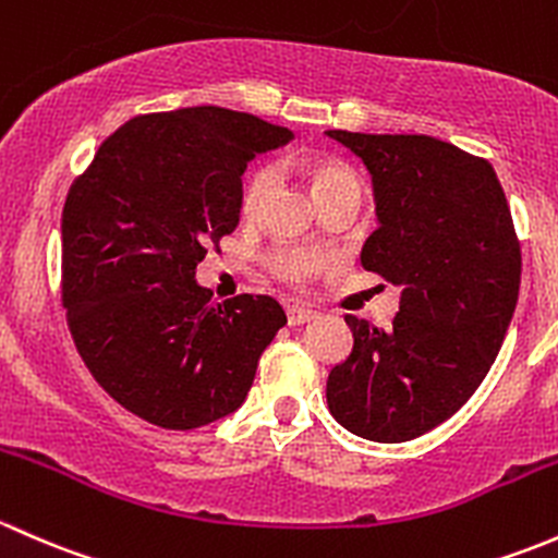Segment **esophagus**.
<instances>
[{
	"label": "esophagus",
	"mask_w": 558,
	"mask_h": 558,
	"mask_svg": "<svg viewBox=\"0 0 558 558\" xmlns=\"http://www.w3.org/2000/svg\"><path fill=\"white\" fill-rule=\"evenodd\" d=\"M314 317H317V312H312V308L295 306V303L287 306V322H290V325H303V322H312Z\"/></svg>",
	"instance_id": "1"
}]
</instances>
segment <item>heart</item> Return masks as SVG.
<instances>
[{
    "instance_id": "1",
    "label": "heart",
    "mask_w": 558,
    "mask_h": 558,
    "mask_svg": "<svg viewBox=\"0 0 558 558\" xmlns=\"http://www.w3.org/2000/svg\"><path fill=\"white\" fill-rule=\"evenodd\" d=\"M308 180H312L314 195L317 198H327L332 193L349 191V187H360L357 177L349 166L338 163V160H319V163L308 166ZM274 185V169L271 166H257L244 182V191H241V211L244 215H255L257 209L266 201L268 191ZM325 255L312 250H298V246H290V250H277L271 255V268L279 279L290 281V284H303L308 277L322 271L325 268Z\"/></svg>"
}]
</instances>
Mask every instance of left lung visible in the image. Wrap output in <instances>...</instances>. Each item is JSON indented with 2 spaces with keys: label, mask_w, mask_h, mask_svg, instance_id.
I'll list each match as a JSON object with an SVG mask.
<instances>
[{
  "label": "left lung",
  "mask_w": 558,
  "mask_h": 558,
  "mask_svg": "<svg viewBox=\"0 0 558 558\" xmlns=\"http://www.w3.org/2000/svg\"><path fill=\"white\" fill-rule=\"evenodd\" d=\"M325 134L371 171L378 228L363 268L403 287L387 330L347 317L354 347L327 376V405L349 433L403 444L489 373L519 301V236L489 160L422 134Z\"/></svg>",
  "instance_id": "obj_1"
}]
</instances>
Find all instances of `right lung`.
<instances>
[{
	"label": "right lung",
	"instance_id": "obj_1",
	"mask_svg": "<svg viewBox=\"0 0 558 558\" xmlns=\"http://www.w3.org/2000/svg\"><path fill=\"white\" fill-rule=\"evenodd\" d=\"M290 140L222 107L140 114L69 187L61 298L74 347L109 398L155 427L236 411L287 325L271 295L211 301L195 268L236 231L246 163Z\"/></svg>",
	"mask_w": 558,
	"mask_h": 558
}]
</instances>
